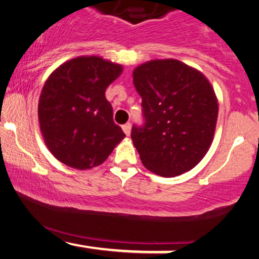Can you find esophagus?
<instances>
[{
  "mask_svg": "<svg viewBox=\"0 0 259 259\" xmlns=\"http://www.w3.org/2000/svg\"><path fill=\"white\" fill-rule=\"evenodd\" d=\"M121 127H123V132L125 133L126 135H130V133H132V124L126 123V124H124Z\"/></svg>",
  "mask_w": 259,
  "mask_h": 259,
  "instance_id": "obj_1",
  "label": "esophagus"
}]
</instances>
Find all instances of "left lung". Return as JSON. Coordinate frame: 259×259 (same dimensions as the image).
I'll use <instances>...</instances> for the list:
<instances>
[{
	"mask_svg": "<svg viewBox=\"0 0 259 259\" xmlns=\"http://www.w3.org/2000/svg\"><path fill=\"white\" fill-rule=\"evenodd\" d=\"M141 96L142 125L132 139L148 170L160 177L189 171L212 144L218 101L203 74L177 59H154L133 73Z\"/></svg>",
	"mask_w": 259,
	"mask_h": 259,
	"instance_id": "8db88e82",
	"label": "left lung"
}]
</instances>
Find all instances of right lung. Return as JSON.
Segmentation results:
<instances>
[{
	"label": "right lung",
	"instance_id": "add662e5",
	"mask_svg": "<svg viewBox=\"0 0 259 259\" xmlns=\"http://www.w3.org/2000/svg\"><path fill=\"white\" fill-rule=\"evenodd\" d=\"M121 70V65L101 57H78L46 80L38 100V123L45 144L59 162L80 170L97 167L124 139L105 96Z\"/></svg>",
	"mask_w": 259,
	"mask_h": 259
}]
</instances>
